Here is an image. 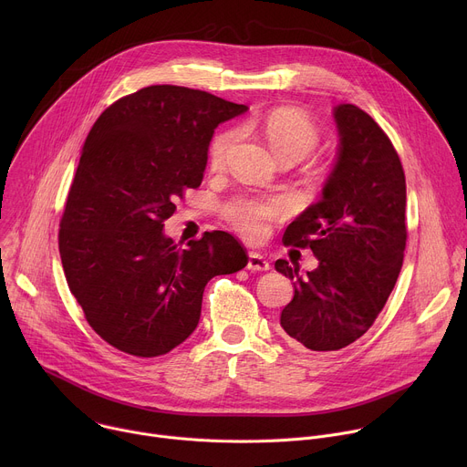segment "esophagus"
<instances>
[{
	"instance_id": "obj_1",
	"label": "esophagus",
	"mask_w": 467,
	"mask_h": 467,
	"mask_svg": "<svg viewBox=\"0 0 467 467\" xmlns=\"http://www.w3.org/2000/svg\"><path fill=\"white\" fill-rule=\"evenodd\" d=\"M247 270H251V272H268V270H270V262L265 260L260 253H256V251H249Z\"/></svg>"
}]
</instances>
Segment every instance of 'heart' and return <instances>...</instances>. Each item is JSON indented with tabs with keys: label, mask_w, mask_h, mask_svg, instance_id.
<instances>
[{
	"label": "heart",
	"mask_w": 467,
	"mask_h": 467,
	"mask_svg": "<svg viewBox=\"0 0 467 467\" xmlns=\"http://www.w3.org/2000/svg\"><path fill=\"white\" fill-rule=\"evenodd\" d=\"M265 140L274 153L285 161H303L319 144V130L316 125L296 109H277L265 116L260 123ZM238 140L236 130H225L213 140L209 150V162L213 170H222L231 150ZM283 205L279 202H262L251 197H234L223 205L225 220L245 238L258 240L268 233V223L279 216Z\"/></svg>",
	"instance_id": "b5f03b06"
}]
</instances>
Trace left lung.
Instances as JSON below:
<instances>
[{
  "mask_svg": "<svg viewBox=\"0 0 467 467\" xmlns=\"http://www.w3.org/2000/svg\"><path fill=\"white\" fill-rule=\"evenodd\" d=\"M338 153L317 203L286 229L285 244L310 247L317 268L279 258L294 283L281 312L286 338L312 351H338L358 340L388 301L407 245L405 171L384 130L362 109H332Z\"/></svg>",
  "mask_w": 467,
  "mask_h": 467,
  "instance_id": "left-lung-1",
  "label": "left lung"
}]
</instances>
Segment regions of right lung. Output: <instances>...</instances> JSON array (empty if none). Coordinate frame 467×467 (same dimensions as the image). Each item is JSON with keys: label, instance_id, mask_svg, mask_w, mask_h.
Here are the masks:
<instances>
[{"label": "right lung", "instance_id": "obj_1", "mask_svg": "<svg viewBox=\"0 0 467 467\" xmlns=\"http://www.w3.org/2000/svg\"><path fill=\"white\" fill-rule=\"evenodd\" d=\"M247 110L209 92L153 85L112 103L90 129L66 199L58 251L70 292L112 348L159 357L199 323L216 275L247 264L225 231L186 247L164 220L203 181L214 129Z\"/></svg>", "mask_w": 467, "mask_h": 467}]
</instances>
